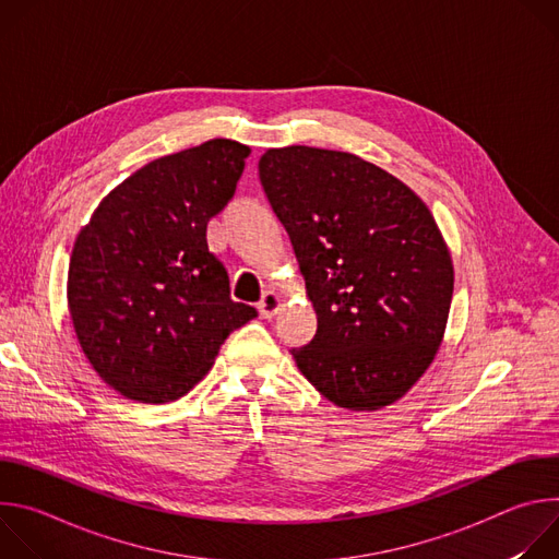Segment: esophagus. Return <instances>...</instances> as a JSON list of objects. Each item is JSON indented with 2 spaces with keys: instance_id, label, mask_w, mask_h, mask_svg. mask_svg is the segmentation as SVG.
Wrapping results in <instances>:
<instances>
[{
  "instance_id": "34e87169",
  "label": "esophagus",
  "mask_w": 559,
  "mask_h": 559,
  "mask_svg": "<svg viewBox=\"0 0 559 559\" xmlns=\"http://www.w3.org/2000/svg\"><path fill=\"white\" fill-rule=\"evenodd\" d=\"M278 309H281V296H278L276 292L267 289V292L263 294V298L259 300V311H261V316H263V318H272Z\"/></svg>"
}]
</instances>
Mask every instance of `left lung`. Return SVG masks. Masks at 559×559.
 Returning <instances> with one entry per match:
<instances>
[{"instance_id":"1","label":"left lung","mask_w":559,"mask_h":559,"mask_svg":"<svg viewBox=\"0 0 559 559\" xmlns=\"http://www.w3.org/2000/svg\"><path fill=\"white\" fill-rule=\"evenodd\" d=\"M318 316L292 356L328 401L373 412L431 365L447 325L453 265L429 207L360 156L289 145L259 162Z\"/></svg>"}]
</instances>
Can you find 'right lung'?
<instances>
[{
  "mask_svg": "<svg viewBox=\"0 0 559 559\" xmlns=\"http://www.w3.org/2000/svg\"><path fill=\"white\" fill-rule=\"evenodd\" d=\"M248 154L243 143L212 139L154 158L76 236L72 325L95 371L130 401L186 395L225 338L259 316L231 300L227 270L207 246V221L231 199Z\"/></svg>",
  "mask_w": 559,
  "mask_h": 559,
  "instance_id": "obj_1",
  "label": "right lung"
}]
</instances>
